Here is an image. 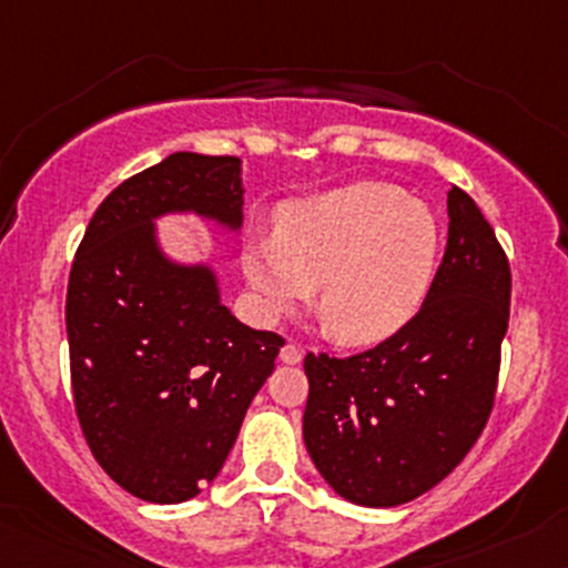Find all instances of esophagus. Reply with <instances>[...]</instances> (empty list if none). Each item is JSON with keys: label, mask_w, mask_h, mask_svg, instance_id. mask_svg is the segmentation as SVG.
Here are the masks:
<instances>
[{"label": "esophagus", "mask_w": 568, "mask_h": 568, "mask_svg": "<svg viewBox=\"0 0 568 568\" xmlns=\"http://www.w3.org/2000/svg\"><path fill=\"white\" fill-rule=\"evenodd\" d=\"M280 361H283V364H298V361H302V347L298 345H294V342H288V345H283L280 347Z\"/></svg>", "instance_id": "34e87169"}]
</instances>
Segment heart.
Returning <instances> with one entry per match:
<instances>
[{"label": "heart", "instance_id": "obj_1", "mask_svg": "<svg viewBox=\"0 0 568 568\" xmlns=\"http://www.w3.org/2000/svg\"><path fill=\"white\" fill-rule=\"evenodd\" d=\"M439 240L426 202L388 183H353L283 204L274 236L247 242L242 266L264 317L296 310L317 285V315L328 332L369 347L423 307Z\"/></svg>", "mask_w": 568, "mask_h": 568}]
</instances>
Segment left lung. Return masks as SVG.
Here are the masks:
<instances>
[{"instance_id":"1","label":"left lung","mask_w":568,"mask_h":568,"mask_svg":"<svg viewBox=\"0 0 568 568\" xmlns=\"http://www.w3.org/2000/svg\"><path fill=\"white\" fill-rule=\"evenodd\" d=\"M432 291L402 332L364 353H307L304 445L361 507H398L466 458L494 409L513 274L494 229L458 185Z\"/></svg>"}]
</instances>
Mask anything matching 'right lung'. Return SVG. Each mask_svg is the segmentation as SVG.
<instances>
[{
    "label": "right lung",
    "instance_id": "right-lung-1",
    "mask_svg": "<svg viewBox=\"0 0 568 568\" xmlns=\"http://www.w3.org/2000/svg\"><path fill=\"white\" fill-rule=\"evenodd\" d=\"M236 155L172 153L99 204L67 288L72 398L93 458L123 490L189 501L221 471L285 345L221 304L207 264H174L155 217L242 226Z\"/></svg>",
    "mask_w": 568,
    "mask_h": 568
}]
</instances>
